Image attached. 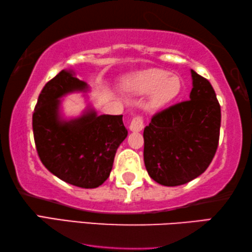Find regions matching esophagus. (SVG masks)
I'll return each mask as SVG.
<instances>
[{
  "mask_svg": "<svg viewBox=\"0 0 252 252\" xmlns=\"http://www.w3.org/2000/svg\"><path fill=\"white\" fill-rule=\"evenodd\" d=\"M144 128V118L142 116H135L129 124V129L131 131H141Z\"/></svg>",
  "mask_w": 252,
  "mask_h": 252,
  "instance_id": "1",
  "label": "esophagus"
}]
</instances>
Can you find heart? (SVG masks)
<instances>
[{
  "label": "heart",
  "instance_id": "obj_1",
  "mask_svg": "<svg viewBox=\"0 0 252 252\" xmlns=\"http://www.w3.org/2000/svg\"><path fill=\"white\" fill-rule=\"evenodd\" d=\"M124 88L128 92L137 94H150L151 106L153 108H160L179 96L182 89L180 77L170 75L163 69H147L136 72L127 77L123 82Z\"/></svg>",
  "mask_w": 252,
  "mask_h": 252
}]
</instances>
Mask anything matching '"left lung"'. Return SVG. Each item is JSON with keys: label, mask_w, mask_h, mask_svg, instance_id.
<instances>
[{"label": "left lung", "mask_w": 252, "mask_h": 252, "mask_svg": "<svg viewBox=\"0 0 252 252\" xmlns=\"http://www.w3.org/2000/svg\"><path fill=\"white\" fill-rule=\"evenodd\" d=\"M189 99L156 113L144 129V162L152 179L165 187L194 180L216 155L221 108L208 79L191 70Z\"/></svg>", "instance_id": "1"}]
</instances>
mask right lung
I'll list each match as a JSON object with an SVG mask.
<instances>
[{"instance_id": "right-lung-1", "label": "right lung", "mask_w": 252, "mask_h": 252, "mask_svg": "<svg viewBox=\"0 0 252 252\" xmlns=\"http://www.w3.org/2000/svg\"><path fill=\"white\" fill-rule=\"evenodd\" d=\"M88 86L63 70L39 94L32 116L33 136L41 162L53 175L75 187L94 189L108 179L118 146L127 137L123 115H100L90 109L82 116L60 118V99Z\"/></svg>"}]
</instances>
